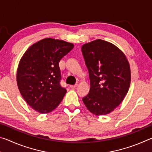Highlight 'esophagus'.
Returning a JSON list of instances; mask_svg holds the SVG:
<instances>
[{"instance_id": "1", "label": "esophagus", "mask_w": 152, "mask_h": 152, "mask_svg": "<svg viewBox=\"0 0 152 152\" xmlns=\"http://www.w3.org/2000/svg\"><path fill=\"white\" fill-rule=\"evenodd\" d=\"M77 86H78V84H74V85H70V87L71 88H75Z\"/></svg>"}]
</instances>
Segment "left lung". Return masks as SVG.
Listing matches in <instances>:
<instances>
[{"label":"left lung","mask_w":152,"mask_h":152,"mask_svg":"<svg viewBox=\"0 0 152 152\" xmlns=\"http://www.w3.org/2000/svg\"><path fill=\"white\" fill-rule=\"evenodd\" d=\"M89 72L91 88L82 99L94 115H107L121 103L130 86L131 71L127 58L113 43L96 39L82 46Z\"/></svg>","instance_id":"8db88e82"}]
</instances>
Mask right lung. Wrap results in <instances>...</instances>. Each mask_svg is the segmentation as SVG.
Here are the masks:
<instances>
[{"instance_id":"add662e5","label":"right lung","mask_w":152,"mask_h":152,"mask_svg":"<svg viewBox=\"0 0 152 152\" xmlns=\"http://www.w3.org/2000/svg\"><path fill=\"white\" fill-rule=\"evenodd\" d=\"M73 48L65 41L45 38L33 44L20 59L18 88L27 103L37 112L50 113L62 101L66 89L60 85L59 62Z\"/></svg>"}]
</instances>
